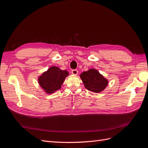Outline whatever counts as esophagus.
I'll return each mask as SVG.
<instances>
[{"instance_id":"obj_1","label":"esophagus","mask_w":148,"mask_h":148,"mask_svg":"<svg viewBox=\"0 0 148 148\" xmlns=\"http://www.w3.org/2000/svg\"><path fill=\"white\" fill-rule=\"evenodd\" d=\"M78 71L77 69H73L71 70V73L74 75H77L78 74Z\"/></svg>"}]
</instances>
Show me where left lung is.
<instances>
[{"label":"left lung","mask_w":148,"mask_h":148,"mask_svg":"<svg viewBox=\"0 0 148 148\" xmlns=\"http://www.w3.org/2000/svg\"><path fill=\"white\" fill-rule=\"evenodd\" d=\"M80 77L85 88L94 92H99L104 90L108 84L107 79L95 69L84 71L80 75Z\"/></svg>","instance_id":"obj_1"}]
</instances>
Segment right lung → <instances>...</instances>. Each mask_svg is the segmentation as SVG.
I'll return each mask as SVG.
<instances>
[{
  "label": "right lung",
  "mask_w": 148,
  "mask_h": 148,
  "mask_svg": "<svg viewBox=\"0 0 148 148\" xmlns=\"http://www.w3.org/2000/svg\"><path fill=\"white\" fill-rule=\"evenodd\" d=\"M68 71L62 70L57 66H52L39 78V83L47 93H52L59 89Z\"/></svg>",
  "instance_id": "right-lung-1"
}]
</instances>
